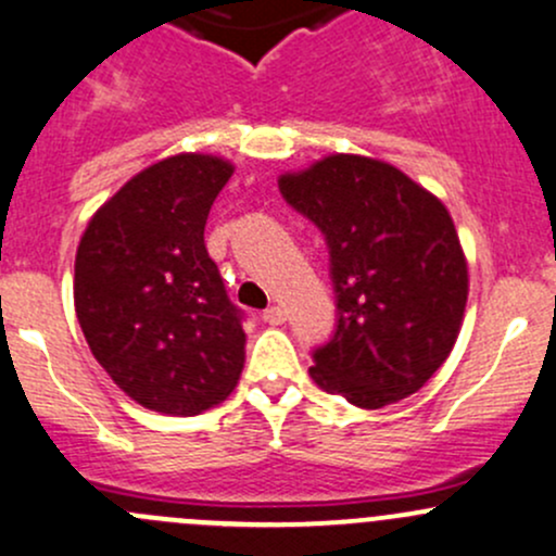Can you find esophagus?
Returning a JSON list of instances; mask_svg holds the SVG:
<instances>
[{"label":"esophagus","instance_id":"1","mask_svg":"<svg viewBox=\"0 0 556 556\" xmlns=\"http://www.w3.org/2000/svg\"><path fill=\"white\" fill-rule=\"evenodd\" d=\"M285 319H288V312H285L282 306H268L266 312H263V323L268 325H282Z\"/></svg>","mask_w":556,"mask_h":556}]
</instances>
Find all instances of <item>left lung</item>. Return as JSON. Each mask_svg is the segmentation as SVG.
<instances>
[{"label": "left lung", "instance_id": "8db88e82", "mask_svg": "<svg viewBox=\"0 0 556 556\" xmlns=\"http://www.w3.org/2000/svg\"><path fill=\"white\" fill-rule=\"evenodd\" d=\"M285 202L325 233L336 332L308 376L356 407L400 402L458 338L469 268L447 207L394 165L330 154L279 175Z\"/></svg>", "mask_w": 556, "mask_h": 556}]
</instances>
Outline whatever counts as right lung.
Instances as JSON below:
<instances>
[{
  "mask_svg": "<svg viewBox=\"0 0 556 556\" xmlns=\"http://www.w3.org/2000/svg\"><path fill=\"white\" fill-rule=\"evenodd\" d=\"M231 173L213 154L167 156L98 207L79 239L74 306L87 346L149 410L200 416L244 367L242 312L204 248Z\"/></svg>",
  "mask_w": 556,
  "mask_h": 556,
  "instance_id": "1",
  "label": "right lung"
}]
</instances>
